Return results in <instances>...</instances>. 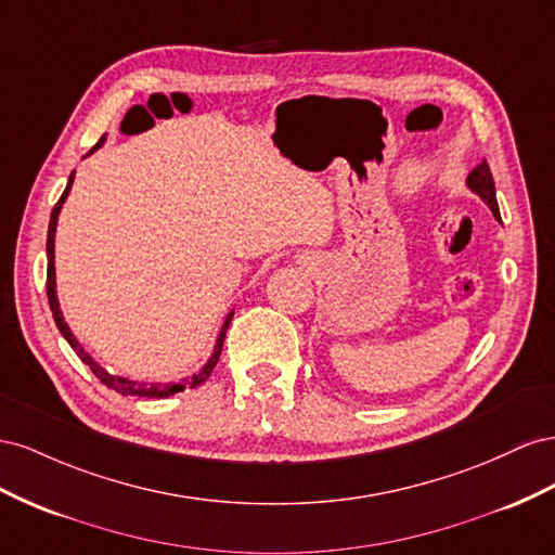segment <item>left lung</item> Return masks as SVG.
Wrapping results in <instances>:
<instances>
[{
    "label": "left lung",
    "mask_w": 555,
    "mask_h": 555,
    "mask_svg": "<svg viewBox=\"0 0 555 555\" xmlns=\"http://www.w3.org/2000/svg\"><path fill=\"white\" fill-rule=\"evenodd\" d=\"M467 185L488 204L490 211H493V216L500 218L498 197H495V181H493V173H490V167H488L486 160H483L479 167H474V169L469 171Z\"/></svg>",
    "instance_id": "1"
}]
</instances>
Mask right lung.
<instances>
[{"label": "right lung", "mask_w": 555, "mask_h": 555, "mask_svg": "<svg viewBox=\"0 0 555 555\" xmlns=\"http://www.w3.org/2000/svg\"><path fill=\"white\" fill-rule=\"evenodd\" d=\"M102 141H104V139H100V144H102ZM100 144H98V146H100ZM98 146H94V149H98ZM94 149H92V151H94ZM92 151H90V153H92ZM72 183H74V173L69 177V183H67V188H65V193H62V197L57 199V204L53 207L51 223H49V242H46V253H49V272H46V293H49V305H51L53 319H55L57 330L62 332V337H65V339L72 344V348L78 353V358H81V360L86 362V365L92 370V374L98 376L106 388L116 390V392H122V395H139V398H169V395H173V392H181V390H185V388H197V386H202V384L207 382V378L211 376V372H214V367H216V362H218V358H220V351H223V339H225L228 325H230V321H232V313L228 315V321L223 323V330H220L216 348H214V356L209 358L207 365L202 367L199 374H193L190 378H183V384H173V386H171V384H151V386H146V384L130 382V378L108 374L106 370H102V367L98 365V362H94V360L83 351L81 346H78L76 337L72 335L69 325L65 323V319H62V311H60V305H57V295H55V228H57L60 209H62V204H65L67 195H69Z\"/></svg>", "instance_id": "right-lung-1"}]
</instances>
